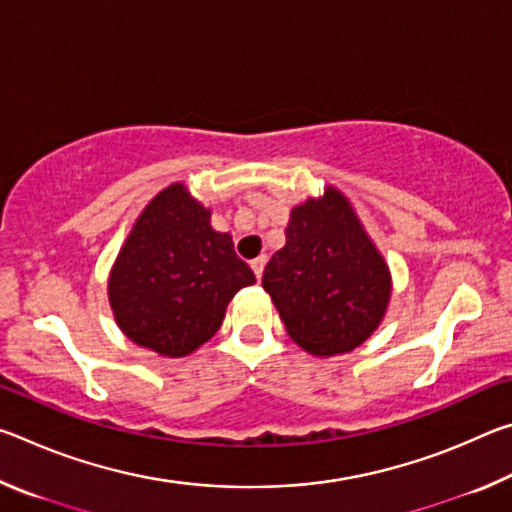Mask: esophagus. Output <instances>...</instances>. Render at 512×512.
Wrapping results in <instances>:
<instances>
[{
    "label": "esophagus",
    "instance_id": "esophagus-1",
    "mask_svg": "<svg viewBox=\"0 0 512 512\" xmlns=\"http://www.w3.org/2000/svg\"><path fill=\"white\" fill-rule=\"evenodd\" d=\"M264 266H266V257L262 255V257H255L253 262H250V268H253L255 271V277L257 280H262V275H264Z\"/></svg>",
    "mask_w": 512,
    "mask_h": 512
}]
</instances>
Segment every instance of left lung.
Segmentation results:
<instances>
[{"label":"left lung","instance_id":"obj_1","mask_svg":"<svg viewBox=\"0 0 512 512\" xmlns=\"http://www.w3.org/2000/svg\"><path fill=\"white\" fill-rule=\"evenodd\" d=\"M287 244L264 268L293 341L311 354H341L375 332L391 298V273L350 203L329 187L291 212Z\"/></svg>","mask_w":512,"mask_h":512}]
</instances>
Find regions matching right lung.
<instances>
[{
  "mask_svg": "<svg viewBox=\"0 0 512 512\" xmlns=\"http://www.w3.org/2000/svg\"><path fill=\"white\" fill-rule=\"evenodd\" d=\"M253 282L232 237L212 230L210 210L171 185L137 219L108 296L128 339L162 357H185L212 339L232 296Z\"/></svg>",
  "mask_w": 512,
  "mask_h": 512,
  "instance_id": "add662e5",
  "label": "right lung"
}]
</instances>
